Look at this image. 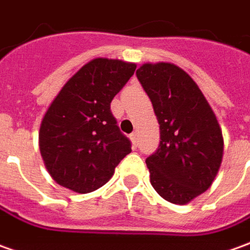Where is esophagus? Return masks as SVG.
<instances>
[{
	"instance_id": "obj_1",
	"label": "esophagus",
	"mask_w": 250,
	"mask_h": 250,
	"mask_svg": "<svg viewBox=\"0 0 250 250\" xmlns=\"http://www.w3.org/2000/svg\"><path fill=\"white\" fill-rule=\"evenodd\" d=\"M130 139H131L132 146L134 147L138 146V134H137V132H132L131 135H130Z\"/></svg>"
}]
</instances>
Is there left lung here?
I'll use <instances>...</instances> for the list:
<instances>
[{
    "mask_svg": "<svg viewBox=\"0 0 250 250\" xmlns=\"http://www.w3.org/2000/svg\"><path fill=\"white\" fill-rule=\"evenodd\" d=\"M137 78L160 125L159 149L146 159L150 183L169 203H190L208 190L222 164L218 119L182 68L147 62L137 69Z\"/></svg>",
    "mask_w": 250,
    "mask_h": 250,
    "instance_id": "left-lung-1",
    "label": "left lung"
}]
</instances>
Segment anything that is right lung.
I'll list each match as a JSON object with an SVG mask.
<instances>
[{
  "label": "right lung",
  "mask_w": 250,
  "mask_h": 250,
  "mask_svg": "<svg viewBox=\"0 0 250 250\" xmlns=\"http://www.w3.org/2000/svg\"><path fill=\"white\" fill-rule=\"evenodd\" d=\"M135 68L122 60L89 61L47 108L41 123L40 150L47 172L60 186L83 194L94 191L131 152L111 103Z\"/></svg>",
  "instance_id": "1"
}]
</instances>
